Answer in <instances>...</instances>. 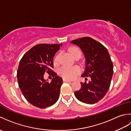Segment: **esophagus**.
<instances>
[{"label": "esophagus", "mask_w": 131, "mask_h": 131, "mask_svg": "<svg viewBox=\"0 0 131 131\" xmlns=\"http://www.w3.org/2000/svg\"><path fill=\"white\" fill-rule=\"evenodd\" d=\"M63 81L65 82H70L71 80H69L66 79H63Z\"/></svg>", "instance_id": "esophagus-1"}]
</instances>
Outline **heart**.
Wrapping results in <instances>:
<instances>
[{
    "label": "heart",
    "instance_id": "heart-1",
    "mask_svg": "<svg viewBox=\"0 0 131 131\" xmlns=\"http://www.w3.org/2000/svg\"><path fill=\"white\" fill-rule=\"evenodd\" d=\"M69 52L72 56V57L74 58H77V57H80L82 54L80 50L78 48H77V47H71L69 49ZM57 61V57H56L54 61L56 62ZM58 73L64 78L68 79H73L78 75H79L80 73V69L77 66H63L59 69Z\"/></svg>",
    "mask_w": 131,
    "mask_h": 131
}]
</instances>
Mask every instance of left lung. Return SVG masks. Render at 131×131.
Returning a JSON list of instances; mask_svg holds the SVG:
<instances>
[{"label":"left lung","instance_id":"1","mask_svg":"<svg viewBox=\"0 0 131 131\" xmlns=\"http://www.w3.org/2000/svg\"><path fill=\"white\" fill-rule=\"evenodd\" d=\"M79 46L86 58L82 77H90L88 83H81V88L74 92L80 101L93 104L101 100L110 88L113 74V64L106 48L90 37L71 41ZM87 79V78H85Z\"/></svg>","mask_w":131,"mask_h":131}]
</instances>
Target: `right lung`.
Instances as JSON below:
<instances>
[{
  "label": "right lung",
  "instance_id": "1",
  "mask_svg": "<svg viewBox=\"0 0 131 131\" xmlns=\"http://www.w3.org/2000/svg\"><path fill=\"white\" fill-rule=\"evenodd\" d=\"M61 46L38 44L25 53L19 61L17 73L18 86L25 98L35 107H49L59 98L63 80L51 68L54 56ZM45 72L53 77L51 83L43 79Z\"/></svg>",
  "mask_w": 131,
  "mask_h": 131
}]
</instances>
